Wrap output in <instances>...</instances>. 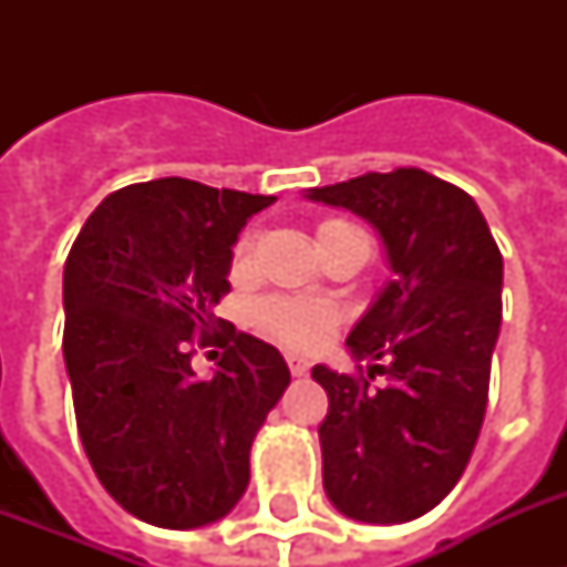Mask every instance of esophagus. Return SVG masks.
I'll use <instances>...</instances> for the list:
<instances>
[{"instance_id": "obj_1", "label": "esophagus", "mask_w": 567, "mask_h": 567, "mask_svg": "<svg viewBox=\"0 0 567 567\" xmlns=\"http://www.w3.org/2000/svg\"><path fill=\"white\" fill-rule=\"evenodd\" d=\"M285 359H288V371H291L293 377H306V371H309V362H306L302 355L288 353V355H285Z\"/></svg>"}]
</instances>
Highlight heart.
<instances>
[{
	"label": "heart",
	"mask_w": 567,
	"mask_h": 567,
	"mask_svg": "<svg viewBox=\"0 0 567 567\" xmlns=\"http://www.w3.org/2000/svg\"><path fill=\"white\" fill-rule=\"evenodd\" d=\"M336 231H355V226L344 220H323L318 238H327ZM249 252H252V238L244 235L235 244V256H231L235 270H244L249 265ZM252 320H256L261 336H267L276 344L291 347V350H302V353H311L320 344H327L332 329H336V311L329 306L311 300H291V297H267V300L256 302Z\"/></svg>",
	"instance_id": "heart-1"
}]
</instances>
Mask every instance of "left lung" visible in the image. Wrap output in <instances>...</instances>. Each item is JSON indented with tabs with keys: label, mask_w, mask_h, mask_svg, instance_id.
<instances>
[{
	"label": "left lung",
	"mask_w": 567,
	"mask_h": 567,
	"mask_svg": "<svg viewBox=\"0 0 567 567\" xmlns=\"http://www.w3.org/2000/svg\"><path fill=\"white\" fill-rule=\"evenodd\" d=\"M306 196L371 223L394 274L347 338L355 362H373L368 377L311 368L329 396L323 488L347 518L405 524L453 492L474 453L501 336L503 256L474 199L417 167ZM377 372L382 389L370 385Z\"/></svg>",
	"instance_id": "1"
}]
</instances>
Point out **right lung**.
Segmentation results:
<instances>
[{"mask_svg": "<svg viewBox=\"0 0 567 567\" xmlns=\"http://www.w3.org/2000/svg\"><path fill=\"white\" fill-rule=\"evenodd\" d=\"M274 203L179 176L141 182L105 196L66 256L64 364L84 453L153 527L235 509L252 439L291 382L276 347L214 315L238 231ZM196 343L224 347L214 378L189 368Z\"/></svg>", "mask_w": 567, "mask_h": 567, "instance_id": "right-lung-1", "label": "right lung"}]
</instances>
